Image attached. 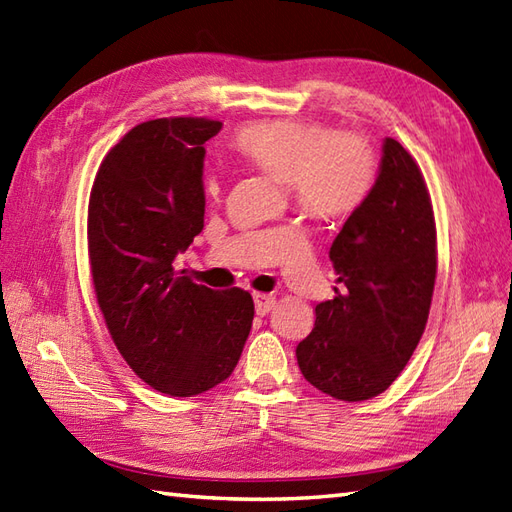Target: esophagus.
I'll return each mask as SVG.
<instances>
[{
  "label": "esophagus",
  "instance_id": "obj_1",
  "mask_svg": "<svg viewBox=\"0 0 512 512\" xmlns=\"http://www.w3.org/2000/svg\"><path fill=\"white\" fill-rule=\"evenodd\" d=\"M253 300H255L257 316H266V313H268L274 305H277V296H274V294L255 292V294H253Z\"/></svg>",
  "mask_w": 512,
  "mask_h": 512
}]
</instances>
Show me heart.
Listing matches in <instances>:
<instances>
[{
  "mask_svg": "<svg viewBox=\"0 0 512 512\" xmlns=\"http://www.w3.org/2000/svg\"><path fill=\"white\" fill-rule=\"evenodd\" d=\"M235 149L264 173L287 183L300 212L313 218L346 216L368 199L376 181V153L355 131L303 121L272 119L242 127ZM222 181L212 175L207 192L218 194Z\"/></svg>",
  "mask_w": 512,
  "mask_h": 512,
  "instance_id": "heart-1",
  "label": "heart"
}]
</instances>
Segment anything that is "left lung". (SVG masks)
I'll use <instances>...</instances> for the list:
<instances>
[{
	"mask_svg": "<svg viewBox=\"0 0 512 512\" xmlns=\"http://www.w3.org/2000/svg\"><path fill=\"white\" fill-rule=\"evenodd\" d=\"M335 298L296 346L298 368L326 396L346 402L383 393L426 329L437 279V227L422 170L385 138L381 173L331 244Z\"/></svg>",
	"mask_w": 512,
	"mask_h": 512,
	"instance_id": "1",
	"label": "left lung"
}]
</instances>
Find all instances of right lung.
<instances>
[{
  "label": "right lung",
  "instance_id": "add662e5",
  "mask_svg": "<svg viewBox=\"0 0 512 512\" xmlns=\"http://www.w3.org/2000/svg\"><path fill=\"white\" fill-rule=\"evenodd\" d=\"M220 121L140 123L103 157L88 201V259L103 320L138 378L173 398L238 365L255 316L240 287L209 290L177 268L203 229V144Z\"/></svg>",
  "mask_w": 512,
  "mask_h": 512
}]
</instances>
